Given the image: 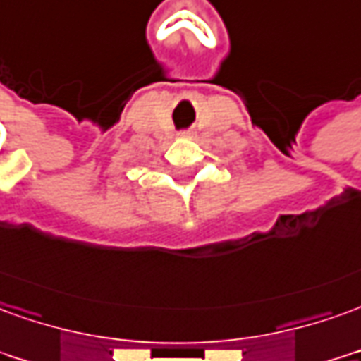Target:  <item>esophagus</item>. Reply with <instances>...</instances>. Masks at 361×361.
<instances>
[{"label":"esophagus","mask_w":361,"mask_h":361,"mask_svg":"<svg viewBox=\"0 0 361 361\" xmlns=\"http://www.w3.org/2000/svg\"><path fill=\"white\" fill-rule=\"evenodd\" d=\"M183 137H185V135H183Z\"/></svg>","instance_id":"1"}]
</instances>
